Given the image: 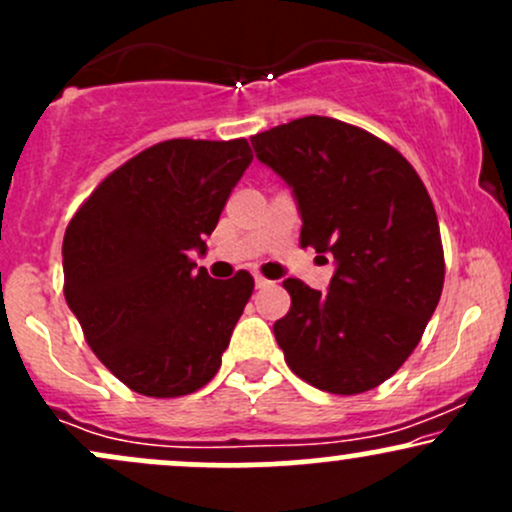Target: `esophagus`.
Returning <instances> with one entry per match:
<instances>
[{
	"label": "esophagus",
	"instance_id": "34e87169",
	"mask_svg": "<svg viewBox=\"0 0 512 512\" xmlns=\"http://www.w3.org/2000/svg\"><path fill=\"white\" fill-rule=\"evenodd\" d=\"M255 286H257V289H267V286H272V281L264 279L262 274H255Z\"/></svg>",
	"mask_w": 512,
	"mask_h": 512
}]
</instances>
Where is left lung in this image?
<instances>
[{"mask_svg":"<svg viewBox=\"0 0 512 512\" xmlns=\"http://www.w3.org/2000/svg\"><path fill=\"white\" fill-rule=\"evenodd\" d=\"M293 190L301 245L334 257L327 293L286 279L276 344L298 378L332 395L385 383L421 342L445 279L438 216L411 163L334 117L310 115L250 139Z\"/></svg>","mask_w":512,"mask_h":512,"instance_id":"obj_1","label":"left lung"}]
</instances>
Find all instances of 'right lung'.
Returning a JSON list of instances; mask_svg holds the SVG:
<instances>
[{
	"label": "right lung",
	"instance_id": "obj_1",
	"mask_svg": "<svg viewBox=\"0 0 512 512\" xmlns=\"http://www.w3.org/2000/svg\"><path fill=\"white\" fill-rule=\"evenodd\" d=\"M252 163L245 139H168L129 158L69 221L64 298L93 354L146 397H182L221 366L255 281L211 279L207 252L226 199Z\"/></svg>",
	"mask_w": 512,
	"mask_h": 512
}]
</instances>
